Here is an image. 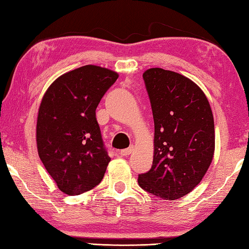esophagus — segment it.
Here are the masks:
<instances>
[{
  "label": "esophagus",
  "instance_id": "obj_1",
  "mask_svg": "<svg viewBox=\"0 0 249 249\" xmlns=\"http://www.w3.org/2000/svg\"><path fill=\"white\" fill-rule=\"evenodd\" d=\"M133 152V147H130V148H128V149H125V150H122L121 151V155L122 157H128V155Z\"/></svg>",
  "mask_w": 249,
  "mask_h": 249
}]
</instances>
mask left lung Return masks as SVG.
Instances as JSON below:
<instances>
[{
  "instance_id": "obj_1",
  "label": "left lung",
  "mask_w": 249,
  "mask_h": 249,
  "mask_svg": "<svg viewBox=\"0 0 249 249\" xmlns=\"http://www.w3.org/2000/svg\"><path fill=\"white\" fill-rule=\"evenodd\" d=\"M154 120L153 163L139 186L163 199L187 196L202 181L215 152L211 105L199 86L177 72H143Z\"/></svg>"
}]
</instances>
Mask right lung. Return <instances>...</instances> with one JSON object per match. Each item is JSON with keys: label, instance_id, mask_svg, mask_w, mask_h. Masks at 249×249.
<instances>
[{"label": "right lung", "instance_id": "1", "mask_svg": "<svg viewBox=\"0 0 249 249\" xmlns=\"http://www.w3.org/2000/svg\"><path fill=\"white\" fill-rule=\"evenodd\" d=\"M119 73L87 65L53 81L41 100L36 148L58 189L79 196L95 188L111 159L104 147L96 108Z\"/></svg>", "mask_w": 249, "mask_h": 249}]
</instances>
